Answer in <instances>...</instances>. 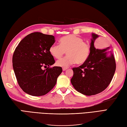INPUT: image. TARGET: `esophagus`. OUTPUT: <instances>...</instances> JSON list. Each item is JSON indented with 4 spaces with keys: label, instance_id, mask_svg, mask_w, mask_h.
<instances>
[{
    "label": "esophagus",
    "instance_id": "esophagus-1",
    "mask_svg": "<svg viewBox=\"0 0 127 127\" xmlns=\"http://www.w3.org/2000/svg\"><path fill=\"white\" fill-rule=\"evenodd\" d=\"M67 69H68V67H63V71L66 70Z\"/></svg>",
    "mask_w": 127,
    "mask_h": 127
}]
</instances>
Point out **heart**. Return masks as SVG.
<instances>
[{
	"instance_id": "b5f03b06",
	"label": "heart",
	"mask_w": 127,
	"mask_h": 127,
	"mask_svg": "<svg viewBox=\"0 0 127 127\" xmlns=\"http://www.w3.org/2000/svg\"><path fill=\"white\" fill-rule=\"evenodd\" d=\"M60 43V45L54 44L49 48L50 54L56 59L61 58L66 51V56L56 62L58 66L67 67L76 63L82 64L89 59L91 46L81 37L73 34L67 35L61 38Z\"/></svg>"
}]
</instances>
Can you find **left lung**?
<instances>
[{"mask_svg":"<svg viewBox=\"0 0 127 127\" xmlns=\"http://www.w3.org/2000/svg\"><path fill=\"white\" fill-rule=\"evenodd\" d=\"M89 59L81 66L73 67L71 82L75 89L83 95H95L102 92L109 85L116 70L113 54L108 55L109 48L99 50L94 47L98 35L92 34Z\"/></svg>","mask_w":127,"mask_h":127,"instance_id":"8db88e82","label":"left lung"}]
</instances>
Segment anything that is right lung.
<instances>
[{
    "label": "right lung",
    "instance_id": "add662e5",
    "mask_svg": "<svg viewBox=\"0 0 127 127\" xmlns=\"http://www.w3.org/2000/svg\"><path fill=\"white\" fill-rule=\"evenodd\" d=\"M55 42L52 35L33 32L23 38L14 50V72L19 87L29 95L40 96L48 93L62 72L60 66L50 67L55 61L49 48Z\"/></svg>",
    "mask_w": 127,
    "mask_h": 127
}]
</instances>
